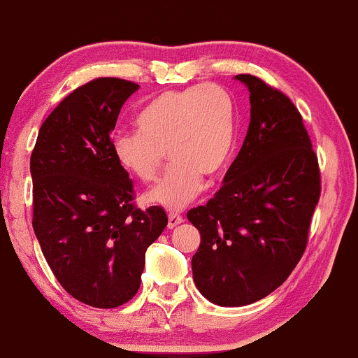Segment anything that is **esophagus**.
Listing matches in <instances>:
<instances>
[{
	"label": "esophagus",
	"instance_id": "1",
	"mask_svg": "<svg viewBox=\"0 0 358 358\" xmlns=\"http://www.w3.org/2000/svg\"><path fill=\"white\" fill-rule=\"evenodd\" d=\"M182 223H183V218L178 215V213H170V215H169V224H166L170 229H173L175 226H178Z\"/></svg>",
	"mask_w": 358,
	"mask_h": 358
}]
</instances>
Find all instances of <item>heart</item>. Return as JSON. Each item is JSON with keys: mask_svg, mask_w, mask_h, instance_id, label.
<instances>
[{"mask_svg": "<svg viewBox=\"0 0 358 358\" xmlns=\"http://www.w3.org/2000/svg\"><path fill=\"white\" fill-rule=\"evenodd\" d=\"M138 132H117L110 150L122 170L142 182L155 178L169 153L171 166L143 194L148 205L176 211L223 175L236 145V108L218 84L162 94L137 117Z\"/></svg>", "mask_w": 358, "mask_h": 358, "instance_id": "heart-1", "label": "heart"}]
</instances>
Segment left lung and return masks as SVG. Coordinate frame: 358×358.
I'll return each instance as SVG.
<instances>
[{
    "instance_id": "8db88e82",
    "label": "left lung",
    "mask_w": 358,
    "mask_h": 358,
    "mask_svg": "<svg viewBox=\"0 0 358 358\" xmlns=\"http://www.w3.org/2000/svg\"><path fill=\"white\" fill-rule=\"evenodd\" d=\"M251 122L223 187L187 213L201 243L193 280L213 304L239 307L269 296L304 255L320 196L317 157L289 97L250 74Z\"/></svg>"
}]
</instances>
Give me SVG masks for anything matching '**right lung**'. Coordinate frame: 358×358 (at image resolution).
Here are the masks:
<instances>
[{"label": "right lung", "mask_w": 358, "mask_h": 358, "mask_svg": "<svg viewBox=\"0 0 358 358\" xmlns=\"http://www.w3.org/2000/svg\"><path fill=\"white\" fill-rule=\"evenodd\" d=\"M140 85L117 78L76 89L41 125L31 155L33 228L49 268L84 304L112 309L140 287L147 248L169 218L134 206L110 150L120 108Z\"/></svg>", "instance_id": "obj_1"}]
</instances>
